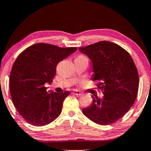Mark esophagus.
<instances>
[{"label":"esophagus","instance_id":"34e87169","mask_svg":"<svg viewBox=\"0 0 151 151\" xmlns=\"http://www.w3.org/2000/svg\"><path fill=\"white\" fill-rule=\"evenodd\" d=\"M73 93L75 94L76 95H77V96H82V94L79 91H78V90H73Z\"/></svg>","mask_w":151,"mask_h":151}]
</instances>
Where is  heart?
<instances>
[{
    "instance_id": "b5f03b06",
    "label": "heart",
    "mask_w": 151,
    "mask_h": 151,
    "mask_svg": "<svg viewBox=\"0 0 151 151\" xmlns=\"http://www.w3.org/2000/svg\"><path fill=\"white\" fill-rule=\"evenodd\" d=\"M76 59H80V60H88V58L87 57H86L85 55H79V56L77 57ZM84 82V81H81V82H79V83H83Z\"/></svg>"
}]
</instances>
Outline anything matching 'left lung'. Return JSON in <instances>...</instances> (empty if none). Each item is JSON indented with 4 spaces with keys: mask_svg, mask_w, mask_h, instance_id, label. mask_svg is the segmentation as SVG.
<instances>
[{
    "mask_svg": "<svg viewBox=\"0 0 151 151\" xmlns=\"http://www.w3.org/2000/svg\"><path fill=\"white\" fill-rule=\"evenodd\" d=\"M93 64V81H97L99 97L94 92L92 104L82 113L102 126L114 124L129 110L137 96L139 76L129 52L117 44L101 41L78 48Z\"/></svg>",
    "mask_w": 151,
    "mask_h": 151,
    "instance_id": "obj_1",
    "label": "left lung"
}]
</instances>
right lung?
<instances>
[{
  "label": "right lung",
  "instance_id": "1",
  "mask_svg": "<svg viewBox=\"0 0 151 151\" xmlns=\"http://www.w3.org/2000/svg\"><path fill=\"white\" fill-rule=\"evenodd\" d=\"M77 50L46 43L29 46L16 59L9 78L10 93L20 115L34 126L49 124L61 113L69 94L47 92L45 84L52 82L57 64Z\"/></svg>",
  "mask_w": 151,
  "mask_h": 151
}]
</instances>
